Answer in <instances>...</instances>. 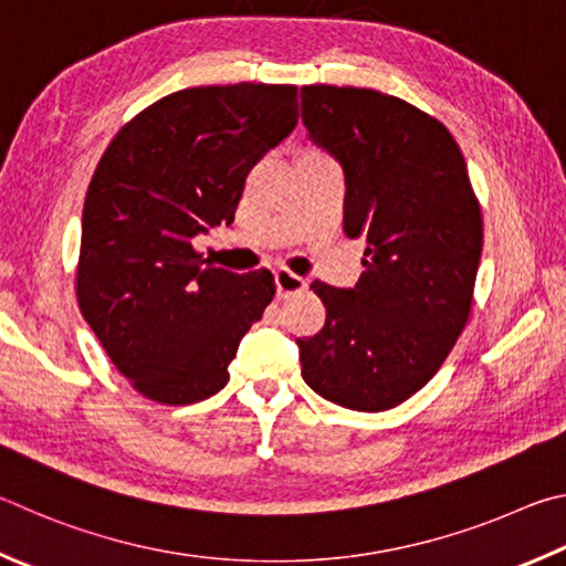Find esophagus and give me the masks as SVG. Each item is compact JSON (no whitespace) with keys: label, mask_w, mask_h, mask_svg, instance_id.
Returning a JSON list of instances; mask_svg holds the SVG:
<instances>
[{"label":"esophagus","mask_w":566,"mask_h":566,"mask_svg":"<svg viewBox=\"0 0 566 566\" xmlns=\"http://www.w3.org/2000/svg\"><path fill=\"white\" fill-rule=\"evenodd\" d=\"M273 277H275L277 298H289V295H295V293H303L305 291L303 277L291 273L289 268H277V271L273 273Z\"/></svg>","instance_id":"34e87169"}]
</instances>
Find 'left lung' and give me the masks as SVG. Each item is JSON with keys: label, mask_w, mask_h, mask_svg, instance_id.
Here are the masks:
<instances>
[{"label": "left lung", "mask_w": 566, "mask_h": 566, "mask_svg": "<svg viewBox=\"0 0 566 566\" xmlns=\"http://www.w3.org/2000/svg\"><path fill=\"white\" fill-rule=\"evenodd\" d=\"M311 142L345 176L343 231L365 241L353 289L315 281L325 325L298 340L308 388L348 410L382 412L430 382L468 323L482 216L460 146L398 96L303 86Z\"/></svg>", "instance_id": "1"}]
</instances>
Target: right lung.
Wrapping results in <instances>:
<instances>
[{
    "mask_svg": "<svg viewBox=\"0 0 566 566\" xmlns=\"http://www.w3.org/2000/svg\"><path fill=\"white\" fill-rule=\"evenodd\" d=\"M295 96L289 84L184 88L132 118L96 166L76 298L148 400L191 405L223 390L238 343L273 301L271 273L208 265L193 238L233 223L245 176L298 124Z\"/></svg>",
    "mask_w": 566,
    "mask_h": 566,
    "instance_id": "right-lung-1",
    "label": "right lung"
}]
</instances>
